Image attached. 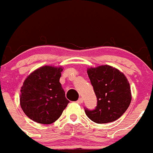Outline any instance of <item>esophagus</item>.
<instances>
[{"mask_svg":"<svg viewBox=\"0 0 153 153\" xmlns=\"http://www.w3.org/2000/svg\"><path fill=\"white\" fill-rule=\"evenodd\" d=\"M82 102H83V98H82V97H80L79 100H77V103H79V104H82Z\"/></svg>","mask_w":153,"mask_h":153,"instance_id":"esophagus-1","label":"esophagus"}]
</instances>
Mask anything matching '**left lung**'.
I'll list each match as a JSON object with an SVG mask.
<instances>
[{
	"mask_svg": "<svg viewBox=\"0 0 153 153\" xmlns=\"http://www.w3.org/2000/svg\"><path fill=\"white\" fill-rule=\"evenodd\" d=\"M87 74L97 105L93 111L85 109L89 119L97 123H108L121 117L131 102V90L125 74L110 65L89 68Z\"/></svg>",
	"mask_w": 153,
	"mask_h": 153,
	"instance_id": "1",
	"label": "left lung"
}]
</instances>
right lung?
<instances>
[{"label":"right lung","instance_id":"right-lung-1","mask_svg":"<svg viewBox=\"0 0 153 153\" xmlns=\"http://www.w3.org/2000/svg\"><path fill=\"white\" fill-rule=\"evenodd\" d=\"M64 68L42 66L26 78L20 89L19 103L23 112L33 121L51 124L62 115L69 100L59 82Z\"/></svg>","mask_w":153,"mask_h":153}]
</instances>
